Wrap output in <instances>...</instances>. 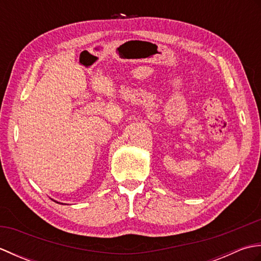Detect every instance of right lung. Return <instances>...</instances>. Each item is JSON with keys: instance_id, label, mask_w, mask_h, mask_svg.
<instances>
[{"instance_id": "obj_1", "label": "right lung", "mask_w": 261, "mask_h": 261, "mask_svg": "<svg viewBox=\"0 0 261 261\" xmlns=\"http://www.w3.org/2000/svg\"><path fill=\"white\" fill-rule=\"evenodd\" d=\"M55 202H56V201H55ZM57 203H58V202H57Z\"/></svg>"}]
</instances>
